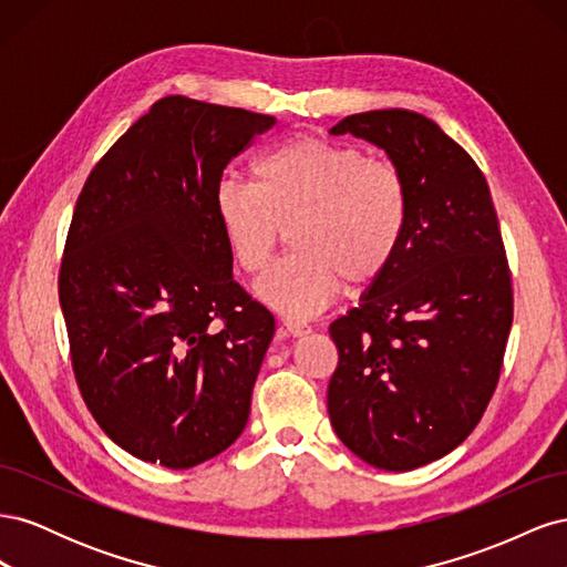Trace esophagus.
Returning a JSON list of instances; mask_svg holds the SVG:
<instances>
[{
	"label": "esophagus",
	"instance_id": "obj_1",
	"mask_svg": "<svg viewBox=\"0 0 567 567\" xmlns=\"http://www.w3.org/2000/svg\"><path fill=\"white\" fill-rule=\"evenodd\" d=\"M284 331L288 336H293V338H302V336L310 333V326L300 323V321H284Z\"/></svg>",
	"mask_w": 567,
	"mask_h": 567
}]
</instances>
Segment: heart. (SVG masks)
I'll use <instances>...</instances> for the list:
<instances>
[{
    "label": "heart",
    "instance_id": "heart-1",
    "mask_svg": "<svg viewBox=\"0 0 567 567\" xmlns=\"http://www.w3.org/2000/svg\"><path fill=\"white\" fill-rule=\"evenodd\" d=\"M215 215L236 265L267 267L290 229L296 252L257 281L255 293L290 319L326 310L346 284L364 286L398 255L409 198L400 169L350 146L296 134L265 151L252 182L221 179Z\"/></svg>",
    "mask_w": 567,
    "mask_h": 567
}]
</instances>
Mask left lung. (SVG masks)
I'll return each mask as SVG.
<instances>
[{"label":"left lung","mask_w":567,"mask_h":567,"mask_svg":"<svg viewBox=\"0 0 567 567\" xmlns=\"http://www.w3.org/2000/svg\"><path fill=\"white\" fill-rule=\"evenodd\" d=\"M331 134L388 153L409 215L388 269L329 329V416L362 461L414 471L473 433L499 381L513 321L499 219L475 161L425 115L367 111Z\"/></svg>","instance_id":"8db88e82"}]
</instances>
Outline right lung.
Returning <instances> with one entry per match:
<instances>
[{"mask_svg": "<svg viewBox=\"0 0 567 567\" xmlns=\"http://www.w3.org/2000/svg\"><path fill=\"white\" fill-rule=\"evenodd\" d=\"M271 115L165 96L96 163L59 274L73 371L117 447L194 468L244 433L274 317L234 281L221 173Z\"/></svg>", "mask_w": 567, "mask_h": 567, "instance_id": "obj_1", "label": "right lung"}]
</instances>
